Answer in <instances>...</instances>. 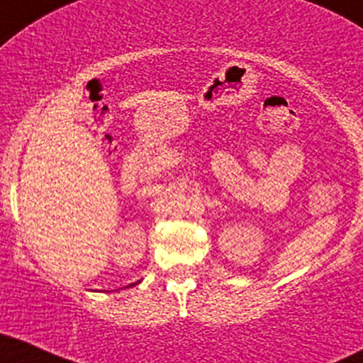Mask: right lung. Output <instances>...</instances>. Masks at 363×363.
Here are the masks:
<instances>
[{
	"instance_id": "right-lung-1",
	"label": "right lung",
	"mask_w": 363,
	"mask_h": 363,
	"mask_svg": "<svg viewBox=\"0 0 363 363\" xmlns=\"http://www.w3.org/2000/svg\"><path fill=\"white\" fill-rule=\"evenodd\" d=\"M138 282H139V281H138ZM134 284H136V282H133V284H129V286H127V288H133V286H134Z\"/></svg>"
}]
</instances>
